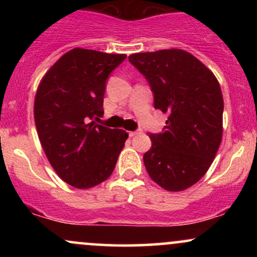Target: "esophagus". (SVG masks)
I'll list each match as a JSON object with an SVG mask.
<instances>
[{"label": "esophagus", "instance_id": "esophagus-1", "mask_svg": "<svg viewBox=\"0 0 257 257\" xmlns=\"http://www.w3.org/2000/svg\"><path fill=\"white\" fill-rule=\"evenodd\" d=\"M139 133H140V132H129V137H131V138H133V137H137V135L139 134Z\"/></svg>", "mask_w": 257, "mask_h": 257}]
</instances>
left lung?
<instances>
[{
	"mask_svg": "<svg viewBox=\"0 0 257 257\" xmlns=\"http://www.w3.org/2000/svg\"><path fill=\"white\" fill-rule=\"evenodd\" d=\"M129 61L145 76L155 108L168 113L162 134H150L146 170L166 191L180 192L199 181L222 140L223 98L219 81L184 49L135 53Z\"/></svg>",
	"mask_w": 257,
	"mask_h": 257,
	"instance_id": "1",
	"label": "left lung"
}]
</instances>
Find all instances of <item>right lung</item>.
I'll list each match as a JSON object with an SVG mask.
<instances>
[{
    "label": "right lung",
    "instance_id": "right-lung-1",
    "mask_svg": "<svg viewBox=\"0 0 257 257\" xmlns=\"http://www.w3.org/2000/svg\"><path fill=\"white\" fill-rule=\"evenodd\" d=\"M126 58L73 48L38 84L34 117L46 157L59 178L85 190L110 178L128 133L96 124L104 114L106 79Z\"/></svg>",
    "mask_w": 257,
    "mask_h": 257
}]
</instances>
